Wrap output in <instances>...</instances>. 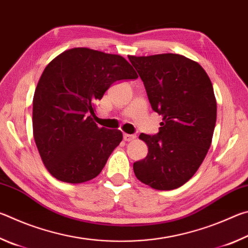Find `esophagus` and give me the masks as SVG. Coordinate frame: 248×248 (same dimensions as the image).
<instances>
[{"label": "esophagus", "mask_w": 248, "mask_h": 248, "mask_svg": "<svg viewBox=\"0 0 248 248\" xmlns=\"http://www.w3.org/2000/svg\"><path fill=\"white\" fill-rule=\"evenodd\" d=\"M136 138H137V136H134V134H127V133L124 134V140L127 141V142L132 141V140L136 139Z\"/></svg>", "instance_id": "esophagus-1"}]
</instances>
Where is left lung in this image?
<instances>
[{
    "label": "left lung",
    "mask_w": 248,
    "mask_h": 248,
    "mask_svg": "<svg viewBox=\"0 0 248 248\" xmlns=\"http://www.w3.org/2000/svg\"><path fill=\"white\" fill-rule=\"evenodd\" d=\"M128 58L152 109L163 117L157 134H140L149 153L133 163L134 174L154 189H176L195 175L211 145L217 121L212 83L202 66L180 54Z\"/></svg>",
    "instance_id": "8db88e82"
}]
</instances>
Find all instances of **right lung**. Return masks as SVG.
Masks as SVG:
<instances>
[{"label":"right lung","instance_id":"right-lung-1","mask_svg":"<svg viewBox=\"0 0 248 248\" xmlns=\"http://www.w3.org/2000/svg\"><path fill=\"white\" fill-rule=\"evenodd\" d=\"M137 78L124 58L89 48L66 50L46 66L32 99V130L54 178L81 184L102 171L123 132L94 123L96 102L112 83Z\"/></svg>","mask_w":248,"mask_h":248}]
</instances>
